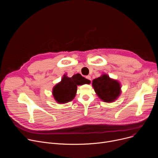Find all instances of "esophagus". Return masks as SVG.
Masks as SVG:
<instances>
[{
	"instance_id": "obj_1",
	"label": "esophagus",
	"mask_w": 158,
	"mask_h": 158,
	"mask_svg": "<svg viewBox=\"0 0 158 158\" xmlns=\"http://www.w3.org/2000/svg\"><path fill=\"white\" fill-rule=\"evenodd\" d=\"M85 78H86V79H87L89 81H91V77H90V76H86Z\"/></svg>"
}]
</instances>
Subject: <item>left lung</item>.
<instances>
[{
    "instance_id": "obj_1",
    "label": "left lung",
    "mask_w": 158,
    "mask_h": 158,
    "mask_svg": "<svg viewBox=\"0 0 158 158\" xmlns=\"http://www.w3.org/2000/svg\"><path fill=\"white\" fill-rule=\"evenodd\" d=\"M92 85L98 96L105 102H113L121 94L119 82L110 78L106 74L94 79Z\"/></svg>"
}]
</instances>
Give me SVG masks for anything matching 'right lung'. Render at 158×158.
Instances as JSON below:
<instances>
[{
  "instance_id": "right-lung-1",
  "label": "right lung",
  "mask_w": 158,
  "mask_h": 158,
  "mask_svg": "<svg viewBox=\"0 0 158 158\" xmlns=\"http://www.w3.org/2000/svg\"><path fill=\"white\" fill-rule=\"evenodd\" d=\"M91 81L83 77L79 73L73 75L71 78L65 74L60 82L52 89V95L58 103H65L74 99L77 91V85L89 84Z\"/></svg>"
}]
</instances>
